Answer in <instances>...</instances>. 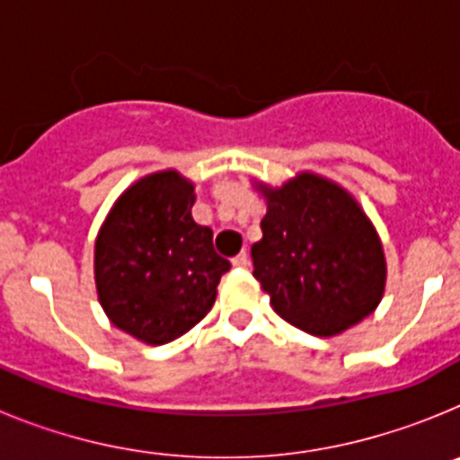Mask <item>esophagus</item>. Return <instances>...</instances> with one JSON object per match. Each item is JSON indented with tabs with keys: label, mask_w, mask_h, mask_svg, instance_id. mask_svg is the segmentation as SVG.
I'll return each mask as SVG.
<instances>
[{
	"label": "esophagus",
	"mask_w": 460,
	"mask_h": 460,
	"mask_svg": "<svg viewBox=\"0 0 460 460\" xmlns=\"http://www.w3.org/2000/svg\"><path fill=\"white\" fill-rule=\"evenodd\" d=\"M233 267H237V270H243V267H249V253L246 251H242V253H237L233 258Z\"/></svg>",
	"instance_id": "1"
}]
</instances>
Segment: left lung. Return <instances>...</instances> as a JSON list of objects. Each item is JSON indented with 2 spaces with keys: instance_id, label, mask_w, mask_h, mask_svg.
<instances>
[{
  "instance_id": "1",
  "label": "left lung",
  "mask_w": 460,
  "mask_h": 460,
  "mask_svg": "<svg viewBox=\"0 0 460 460\" xmlns=\"http://www.w3.org/2000/svg\"><path fill=\"white\" fill-rule=\"evenodd\" d=\"M258 190L267 214L251 249L253 276L280 318L313 336H336L371 315L385 295L387 262L359 202L313 172Z\"/></svg>"
}]
</instances>
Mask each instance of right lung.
I'll return each instance as SVG.
<instances>
[{"mask_svg": "<svg viewBox=\"0 0 460 460\" xmlns=\"http://www.w3.org/2000/svg\"><path fill=\"white\" fill-rule=\"evenodd\" d=\"M195 186L177 170L147 174L117 198L93 246L96 292L110 323L147 345L180 339L217 302L230 262L190 217Z\"/></svg>", "mask_w": 460, "mask_h": 460, "instance_id": "add662e5", "label": "right lung"}]
</instances>
